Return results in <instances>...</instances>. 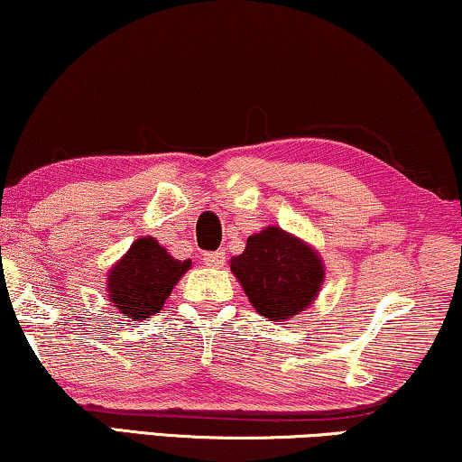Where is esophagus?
<instances>
[{
    "instance_id": "obj_1",
    "label": "esophagus",
    "mask_w": 462,
    "mask_h": 462,
    "mask_svg": "<svg viewBox=\"0 0 462 462\" xmlns=\"http://www.w3.org/2000/svg\"><path fill=\"white\" fill-rule=\"evenodd\" d=\"M203 259L207 265H213V268H222L224 262H226V251H209V253H203Z\"/></svg>"
}]
</instances>
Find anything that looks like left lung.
<instances>
[{
    "instance_id": "left-lung-1",
    "label": "left lung",
    "mask_w": 462,
    "mask_h": 462,
    "mask_svg": "<svg viewBox=\"0 0 462 462\" xmlns=\"http://www.w3.org/2000/svg\"><path fill=\"white\" fill-rule=\"evenodd\" d=\"M230 268L253 308L270 320H289L308 308L324 278L316 251L281 228L249 236Z\"/></svg>"
}]
</instances>
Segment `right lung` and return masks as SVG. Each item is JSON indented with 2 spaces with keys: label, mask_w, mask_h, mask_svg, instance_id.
<instances>
[{
  "label": "right lung",
  "mask_w": 462,
  "mask_h": 462,
  "mask_svg": "<svg viewBox=\"0 0 462 462\" xmlns=\"http://www.w3.org/2000/svg\"><path fill=\"white\" fill-rule=\"evenodd\" d=\"M190 262L173 259L157 240L138 238L127 255L110 270V301L132 320L157 314Z\"/></svg>",
  "instance_id": "right-lung-1"
}]
</instances>
